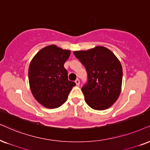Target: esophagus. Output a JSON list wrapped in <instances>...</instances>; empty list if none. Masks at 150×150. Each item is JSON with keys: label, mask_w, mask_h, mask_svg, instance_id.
Listing matches in <instances>:
<instances>
[{"label": "esophagus", "mask_w": 150, "mask_h": 150, "mask_svg": "<svg viewBox=\"0 0 150 150\" xmlns=\"http://www.w3.org/2000/svg\"><path fill=\"white\" fill-rule=\"evenodd\" d=\"M75 82L76 83V84L77 85V86H79V79H77L75 81Z\"/></svg>", "instance_id": "obj_1"}]
</instances>
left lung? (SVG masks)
Wrapping results in <instances>:
<instances>
[{
    "instance_id": "left-lung-1",
    "label": "left lung",
    "mask_w": 150,
    "mask_h": 150,
    "mask_svg": "<svg viewBox=\"0 0 150 150\" xmlns=\"http://www.w3.org/2000/svg\"><path fill=\"white\" fill-rule=\"evenodd\" d=\"M73 53L87 73V81L81 87L86 104L96 110L109 108L121 91L122 69L120 61L102 46Z\"/></svg>"
}]
</instances>
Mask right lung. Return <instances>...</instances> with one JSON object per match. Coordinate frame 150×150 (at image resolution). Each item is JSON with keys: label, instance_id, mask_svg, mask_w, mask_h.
I'll return each instance as SVG.
<instances>
[{"label": "right lung", "instance_id": "obj_1", "mask_svg": "<svg viewBox=\"0 0 150 150\" xmlns=\"http://www.w3.org/2000/svg\"><path fill=\"white\" fill-rule=\"evenodd\" d=\"M70 50L54 45L41 49L34 57L28 70L32 93L43 107L55 109L67 100L74 81L68 79L64 64L69 57Z\"/></svg>", "mask_w": 150, "mask_h": 150}]
</instances>
